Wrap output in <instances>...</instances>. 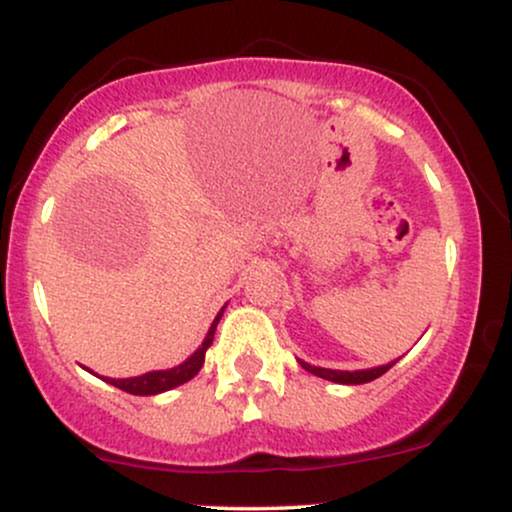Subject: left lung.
I'll return each mask as SVG.
<instances>
[{
	"instance_id": "obj_1",
	"label": "left lung",
	"mask_w": 512,
	"mask_h": 512,
	"mask_svg": "<svg viewBox=\"0 0 512 512\" xmlns=\"http://www.w3.org/2000/svg\"><path fill=\"white\" fill-rule=\"evenodd\" d=\"M399 358L390 363H383V366H373V368H361V370H332V368H320V366H310V363H305L298 358V363L308 370V373L317 375V378L322 380H330V383H339V385H363V383H370V380L380 378V375L387 373Z\"/></svg>"
}]
</instances>
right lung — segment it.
<instances>
[{"label": "right lung", "mask_w": 512, "mask_h": 512, "mask_svg": "<svg viewBox=\"0 0 512 512\" xmlns=\"http://www.w3.org/2000/svg\"><path fill=\"white\" fill-rule=\"evenodd\" d=\"M223 310H226V305L216 313L214 322H211L207 337H204V342L197 346V351H192L190 356L185 358V361L178 363V366L173 368H166V370H149V373L144 375H134V378H105V375H98L93 373V370H88V373L98 375V378L105 380V383L115 385L117 390H125L129 395H139V397H149V395H161V392H168L173 390V387H178L182 383H187V380H192L195 375L199 373V368L204 366V356H207V349L214 342V332H216V325H219Z\"/></svg>", "instance_id": "obj_1"}]
</instances>
